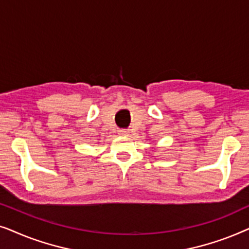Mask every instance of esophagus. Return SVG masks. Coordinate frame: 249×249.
Wrapping results in <instances>:
<instances>
[{
  "mask_svg": "<svg viewBox=\"0 0 249 249\" xmlns=\"http://www.w3.org/2000/svg\"><path fill=\"white\" fill-rule=\"evenodd\" d=\"M119 132H120V135H128V131L124 130V129H122V130H120Z\"/></svg>",
  "mask_w": 249,
  "mask_h": 249,
  "instance_id": "34e87169",
  "label": "esophagus"
}]
</instances>
